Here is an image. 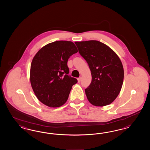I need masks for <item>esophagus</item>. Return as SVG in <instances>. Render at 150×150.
<instances>
[{"mask_svg": "<svg viewBox=\"0 0 150 150\" xmlns=\"http://www.w3.org/2000/svg\"><path fill=\"white\" fill-rule=\"evenodd\" d=\"M81 77H79V78H77V81H78V82H80V81H81Z\"/></svg>", "mask_w": 150, "mask_h": 150, "instance_id": "obj_1", "label": "esophagus"}]
</instances>
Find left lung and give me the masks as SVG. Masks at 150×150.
I'll return each instance as SVG.
<instances>
[{
  "instance_id": "left-lung-1",
  "label": "left lung",
  "mask_w": 150,
  "mask_h": 150,
  "mask_svg": "<svg viewBox=\"0 0 150 150\" xmlns=\"http://www.w3.org/2000/svg\"><path fill=\"white\" fill-rule=\"evenodd\" d=\"M79 52L91 70L92 81L85 89L87 100L95 106L110 105L123 85L124 69L117 54L100 41L75 42Z\"/></svg>"
}]
</instances>
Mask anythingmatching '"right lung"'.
Returning <instances> with one entry per match:
<instances>
[{"label":"right lung","mask_w":150,"mask_h":150,"mask_svg":"<svg viewBox=\"0 0 150 150\" xmlns=\"http://www.w3.org/2000/svg\"><path fill=\"white\" fill-rule=\"evenodd\" d=\"M78 50L71 41L50 43L38 50L30 69V82L38 100L50 107H59L67 101L77 80L69 76L68 59Z\"/></svg>","instance_id":"1"}]
</instances>
